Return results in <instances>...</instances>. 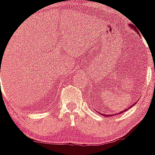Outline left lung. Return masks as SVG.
<instances>
[{"label": "left lung", "mask_w": 155, "mask_h": 155, "mask_svg": "<svg viewBox=\"0 0 155 155\" xmlns=\"http://www.w3.org/2000/svg\"><path fill=\"white\" fill-rule=\"evenodd\" d=\"M131 27H132V26H131ZM134 28V30H135V28H134V27H133ZM135 31H136V30H135ZM135 104H136V103H135ZM133 104V105H132V106H134V104ZM128 109H129V108H127V110H128ZM127 110H123V111H121V112H120V113H117V114H121V113H124V111H127ZM102 115H105V114H102ZM114 115H117V114H108V115H107H107H106V116H107V117H112V116H114Z\"/></svg>", "instance_id": "left-lung-1"}]
</instances>
